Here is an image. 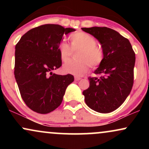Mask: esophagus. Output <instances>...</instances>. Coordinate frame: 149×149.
Instances as JSON below:
<instances>
[{"mask_svg": "<svg viewBox=\"0 0 149 149\" xmlns=\"http://www.w3.org/2000/svg\"><path fill=\"white\" fill-rule=\"evenodd\" d=\"M80 79H81V78H80V77L75 76V80H76V81H78V80H80Z\"/></svg>", "mask_w": 149, "mask_h": 149, "instance_id": "obj_1", "label": "esophagus"}]
</instances>
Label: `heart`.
<instances>
[{
	"label": "heart",
	"mask_w": 149,
	"mask_h": 149,
	"mask_svg": "<svg viewBox=\"0 0 149 149\" xmlns=\"http://www.w3.org/2000/svg\"><path fill=\"white\" fill-rule=\"evenodd\" d=\"M71 47L65 42L59 45V56L61 61L66 62L72 54L73 50H79L77 53V60L70 61L63 66L66 73L82 76L88 71L90 64L92 67L100 66L104 59V52L97 46V40L92 36L83 31L77 32L70 36Z\"/></svg>",
	"instance_id": "1"
}]
</instances>
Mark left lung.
Returning a JSON list of instances; mask_svg holds the SVG:
<instances>
[{
  "instance_id": "left-lung-1",
  "label": "left lung",
  "mask_w": 149,
  "mask_h": 149,
  "mask_svg": "<svg viewBox=\"0 0 149 149\" xmlns=\"http://www.w3.org/2000/svg\"><path fill=\"white\" fill-rule=\"evenodd\" d=\"M102 45L104 59L95 71L100 78H89L90 87L83 92L85 103L95 111L107 113L120 107L134 83L135 54L129 40L107 27L82 28Z\"/></svg>"
}]
</instances>
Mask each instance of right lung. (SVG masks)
<instances>
[{
  "mask_svg": "<svg viewBox=\"0 0 149 149\" xmlns=\"http://www.w3.org/2000/svg\"><path fill=\"white\" fill-rule=\"evenodd\" d=\"M75 31L58 24L41 25L27 31L15 46V79L22 100L33 111H53L74 80L72 75L52 71L61 66L59 45L63 36Z\"/></svg>",
  "mask_w": 149,
  "mask_h": 149,
  "instance_id": "obj_1",
  "label": "right lung"
}]
</instances>
